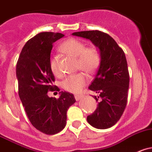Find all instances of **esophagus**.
Instances as JSON below:
<instances>
[{
	"label": "esophagus",
	"instance_id": "1",
	"mask_svg": "<svg viewBox=\"0 0 152 152\" xmlns=\"http://www.w3.org/2000/svg\"><path fill=\"white\" fill-rule=\"evenodd\" d=\"M75 99H76V101H79V100H80L81 99H83V95H75Z\"/></svg>",
	"mask_w": 152,
	"mask_h": 152
}]
</instances>
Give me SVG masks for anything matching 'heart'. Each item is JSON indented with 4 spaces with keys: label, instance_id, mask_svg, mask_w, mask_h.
Wrapping results in <instances>:
<instances>
[{
    "label": "heart",
    "instance_id": "obj_1",
    "mask_svg": "<svg viewBox=\"0 0 152 152\" xmlns=\"http://www.w3.org/2000/svg\"><path fill=\"white\" fill-rule=\"evenodd\" d=\"M60 49L68 55L77 58V69H82L88 74H93L98 70L102 62V56L98 48L94 46L86 47L83 42L71 38L62 43ZM49 67L56 77H61L62 72L59 66L58 57L53 56L49 61ZM87 76L83 72L69 75L62 82L65 90L71 93H79L87 82Z\"/></svg>",
    "mask_w": 152,
    "mask_h": 152
}]
</instances>
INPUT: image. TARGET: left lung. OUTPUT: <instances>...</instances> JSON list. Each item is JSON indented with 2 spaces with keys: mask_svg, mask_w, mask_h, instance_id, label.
Segmentation results:
<instances>
[{
  "mask_svg": "<svg viewBox=\"0 0 152 152\" xmlns=\"http://www.w3.org/2000/svg\"><path fill=\"white\" fill-rule=\"evenodd\" d=\"M73 36L89 39L102 56V62L89 89L99 104L87 116V122L98 129L113 126L121 118L128 102L129 72L123 50L110 35L99 30L75 32Z\"/></svg>",
  "mask_w": 152,
  "mask_h": 152,
  "instance_id": "1",
  "label": "left lung"
}]
</instances>
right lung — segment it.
I'll return each mask as SVG.
<instances>
[{"label": "right lung", "instance_id": "1", "mask_svg": "<svg viewBox=\"0 0 152 152\" xmlns=\"http://www.w3.org/2000/svg\"><path fill=\"white\" fill-rule=\"evenodd\" d=\"M64 35L42 32L27 42L16 64L18 95L33 126L48 135L61 131L66 125L67 110L76 100L73 94L60 92L59 99L48 91H60L52 85L55 79L49 67L53 43Z\"/></svg>", "mask_w": 152, "mask_h": 152}]
</instances>
